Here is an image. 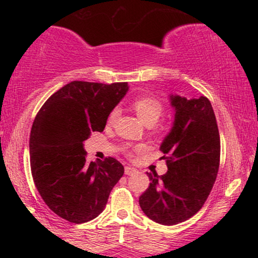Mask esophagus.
<instances>
[{"mask_svg": "<svg viewBox=\"0 0 258 258\" xmlns=\"http://www.w3.org/2000/svg\"><path fill=\"white\" fill-rule=\"evenodd\" d=\"M136 172H137V170H136L135 167H131V166L125 167V174H127V176H132V174H135Z\"/></svg>", "mask_w": 258, "mask_h": 258, "instance_id": "34e87169", "label": "esophagus"}]
</instances>
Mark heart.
<instances>
[{"mask_svg":"<svg viewBox=\"0 0 258 258\" xmlns=\"http://www.w3.org/2000/svg\"><path fill=\"white\" fill-rule=\"evenodd\" d=\"M133 108L137 112L139 119L144 123H156L162 115V111H164L161 103L155 98H152V97H139L133 102ZM117 112H119L117 109H112L109 114V122H112L116 119Z\"/></svg>","mask_w":258,"mask_h":258,"instance_id":"obj_1","label":"heart"}]
</instances>
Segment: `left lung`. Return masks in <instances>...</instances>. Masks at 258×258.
I'll return each mask as SVG.
<instances>
[{"label":"left lung","mask_w":258,"mask_h":258,"mask_svg":"<svg viewBox=\"0 0 258 258\" xmlns=\"http://www.w3.org/2000/svg\"><path fill=\"white\" fill-rule=\"evenodd\" d=\"M174 111L170 132L160 149L167 156V172L152 180L139 197V206L150 220L173 226L190 218L203 207L217 177L221 142L217 121L206 97L186 98L168 94Z\"/></svg>","instance_id":"obj_1"}]
</instances>
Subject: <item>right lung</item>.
<instances>
[{"label":"right lung","instance_id":"1","mask_svg":"<svg viewBox=\"0 0 258 258\" xmlns=\"http://www.w3.org/2000/svg\"><path fill=\"white\" fill-rule=\"evenodd\" d=\"M128 91L127 82L73 81L53 93L31 127L30 165L38 193L64 220L80 224L96 218L123 174L114 158L86 162L84 142L102 132L112 109Z\"/></svg>","mask_w":258,"mask_h":258}]
</instances>
